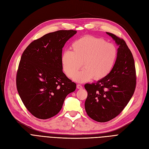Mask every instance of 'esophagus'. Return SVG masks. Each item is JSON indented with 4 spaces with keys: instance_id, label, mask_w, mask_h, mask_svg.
<instances>
[{
    "instance_id": "obj_1",
    "label": "esophagus",
    "mask_w": 149,
    "mask_h": 149,
    "mask_svg": "<svg viewBox=\"0 0 149 149\" xmlns=\"http://www.w3.org/2000/svg\"><path fill=\"white\" fill-rule=\"evenodd\" d=\"M76 87H77V88H78V89H83V86H82L81 84H77Z\"/></svg>"
}]
</instances>
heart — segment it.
<instances>
[{
	"instance_id": "obj_1",
	"label": "heart",
	"mask_w": 149,
	"mask_h": 149,
	"mask_svg": "<svg viewBox=\"0 0 149 149\" xmlns=\"http://www.w3.org/2000/svg\"><path fill=\"white\" fill-rule=\"evenodd\" d=\"M72 51L65 50L61 55V63L68 78L83 83L93 78L103 79L109 74L117 57L115 45L105 40L92 36H85L71 45ZM82 63L84 68L77 74Z\"/></svg>"
}]
</instances>
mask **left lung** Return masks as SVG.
I'll use <instances>...</instances> for the list:
<instances>
[{
	"label": "left lung",
	"mask_w": 149,
	"mask_h": 149,
	"mask_svg": "<svg viewBox=\"0 0 149 149\" xmlns=\"http://www.w3.org/2000/svg\"><path fill=\"white\" fill-rule=\"evenodd\" d=\"M106 33L119 46L115 65L105 78L84 85L88 92L86 111L91 118L100 123L109 121L120 113L134 94L136 86L135 63L131 50L123 39Z\"/></svg>",
	"instance_id": "obj_1"
}]
</instances>
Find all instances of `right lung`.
Wrapping results in <instances>:
<instances>
[{
	"instance_id": "obj_1",
	"label": "right lung",
	"mask_w": 149,
	"mask_h": 149,
	"mask_svg": "<svg viewBox=\"0 0 149 149\" xmlns=\"http://www.w3.org/2000/svg\"><path fill=\"white\" fill-rule=\"evenodd\" d=\"M77 33L59 30L34 40L22 55L17 71V88L28 110L39 119L57 115L76 84L63 72L62 49Z\"/></svg>"
}]
</instances>
